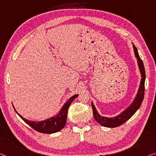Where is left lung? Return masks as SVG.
Here are the masks:
<instances>
[{"mask_svg":"<svg viewBox=\"0 0 156 156\" xmlns=\"http://www.w3.org/2000/svg\"><path fill=\"white\" fill-rule=\"evenodd\" d=\"M133 44L134 52H135V55L136 59H137L139 69H140L141 76H142V79H141V82L137 94H136L133 103H132L125 111H123L121 114H120L117 116L112 117V118H107V117L102 116L101 115L98 114L96 108H95L94 105H93V103L92 102L91 105L93 109V116H94L95 121L102 126L107 127V128H116V127H119V126L122 125V124L125 123L126 121H128L129 119L131 118V117L135 114V112L137 111V109L140 107L144 100V83L146 79L145 69L142 59L140 58V56H139L137 49H136V47L135 46V44Z\"/></svg>","mask_w":156,"mask_h":156,"instance_id":"8db88e82","label":"left lung"}]
</instances>
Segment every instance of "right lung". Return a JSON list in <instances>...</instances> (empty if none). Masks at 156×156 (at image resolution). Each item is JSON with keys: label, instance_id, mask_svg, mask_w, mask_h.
I'll use <instances>...</instances> for the list:
<instances>
[{"label": "right lung", "instance_id": "add662e5", "mask_svg": "<svg viewBox=\"0 0 156 156\" xmlns=\"http://www.w3.org/2000/svg\"><path fill=\"white\" fill-rule=\"evenodd\" d=\"M77 96V94L72 96L68 101L65 103L63 106L62 107V108L60 110L58 115H56L55 116H52L51 118L42 121H28V120L23 118V117L16 111L14 107V109L19 116L21 117V119H22L24 122H26L28 125H29L31 128L34 129L35 130L39 132V133L45 134L55 133L62 130V129L64 128V126H66L69 107H70V104L73 102V100Z\"/></svg>", "mask_w": 156, "mask_h": 156}]
</instances>
